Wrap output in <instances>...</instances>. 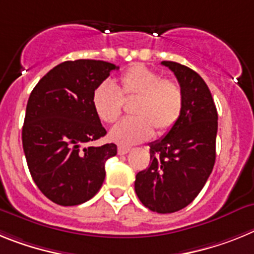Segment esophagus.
Masks as SVG:
<instances>
[{
    "mask_svg": "<svg viewBox=\"0 0 254 254\" xmlns=\"http://www.w3.org/2000/svg\"><path fill=\"white\" fill-rule=\"evenodd\" d=\"M129 151H130V148H127V147H119L118 148V153L120 154V156H123V154H127Z\"/></svg>",
    "mask_w": 254,
    "mask_h": 254,
    "instance_id": "esophagus-1",
    "label": "esophagus"
}]
</instances>
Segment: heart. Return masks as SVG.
Wrapping results in <instances>:
<instances>
[{
  "mask_svg": "<svg viewBox=\"0 0 254 254\" xmlns=\"http://www.w3.org/2000/svg\"><path fill=\"white\" fill-rule=\"evenodd\" d=\"M131 114L110 131V138L120 145H133L156 133L162 135L173 129L184 107L183 89L176 81L143 65H133L120 75L118 88L103 81L94 88L92 106L106 124H112L123 112V100L134 98Z\"/></svg>",
  "mask_w": 254,
  "mask_h": 254,
  "instance_id": "heart-1",
  "label": "heart"
}]
</instances>
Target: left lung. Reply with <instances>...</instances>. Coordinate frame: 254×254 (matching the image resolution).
Masks as SVG:
<instances>
[{"instance_id":"left-lung-1","label":"left lung","mask_w":254,"mask_h":254,"mask_svg":"<svg viewBox=\"0 0 254 254\" xmlns=\"http://www.w3.org/2000/svg\"><path fill=\"white\" fill-rule=\"evenodd\" d=\"M184 94L182 116L169 133L149 143V166L135 176V193L153 212L171 213L197 197L216 160L217 110L204 80L188 66L162 61Z\"/></svg>"}]
</instances>
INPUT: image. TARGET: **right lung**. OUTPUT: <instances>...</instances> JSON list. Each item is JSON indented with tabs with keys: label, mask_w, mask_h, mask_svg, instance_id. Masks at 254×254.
Listing matches in <instances>:
<instances>
[{
	"label": "right lung",
	"mask_w": 254,
	"mask_h": 254,
	"mask_svg": "<svg viewBox=\"0 0 254 254\" xmlns=\"http://www.w3.org/2000/svg\"><path fill=\"white\" fill-rule=\"evenodd\" d=\"M119 66L101 60L65 61L38 81L28 100L21 138L30 175L48 199L76 206L94 197L105 164L118 153L92 106L94 88Z\"/></svg>",
	"instance_id": "add662e5"
}]
</instances>
